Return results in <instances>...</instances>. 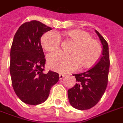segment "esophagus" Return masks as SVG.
Masks as SVG:
<instances>
[{
    "mask_svg": "<svg viewBox=\"0 0 123 123\" xmlns=\"http://www.w3.org/2000/svg\"><path fill=\"white\" fill-rule=\"evenodd\" d=\"M64 76H65L64 74H61L59 75V78H60V80H62V78H64Z\"/></svg>",
    "mask_w": 123,
    "mask_h": 123,
    "instance_id": "obj_1",
    "label": "esophagus"
}]
</instances>
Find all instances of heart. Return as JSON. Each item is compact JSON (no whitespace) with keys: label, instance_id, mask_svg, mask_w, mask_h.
<instances>
[{"label":"heart","instance_id":"b5f03b06","mask_svg":"<svg viewBox=\"0 0 123 123\" xmlns=\"http://www.w3.org/2000/svg\"><path fill=\"white\" fill-rule=\"evenodd\" d=\"M66 36L74 42L70 49V53L57 52L49 55L47 61L49 68L60 73H67L76 70L80 64L83 68H88L98 61L102 46L92 38L89 32L77 29L68 31ZM40 42L45 51L52 52L60 49L61 38L56 32L49 31L42 36Z\"/></svg>","mask_w":123,"mask_h":123}]
</instances>
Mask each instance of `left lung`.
<instances>
[{
  "mask_svg": "<svg viewBox=\"0 0 123 123\" xmlns=\"http://www.w3.org/2000/svg\"><path fill=\"white\" fill-rule=\"evenodd\" d=\"M103 45L102 56L93 67L83 73L74 74L77 83L68 90L71 105L80 110H89L98 103L105 92L108 82L110 55L108 42L95 31Z\"/></svg>",
  "mask_w": 123,
  "mask_h": 123,
  "instance_id": "obj_1",
  "label": "left lung"
}]
</instances>
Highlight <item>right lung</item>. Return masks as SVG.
<instances>
[{
  "label": "right lung",
  "instance_id": "add662e5",
  "mask_svg": "<svg viewBox=\"0 0 123 123\" xmlns=\"http://www.w3.org/2000/svg\"><path fill=\"white\" fill-rule=\"evenodd\" d=\"M51 28L33 20L21 25L15 34L10 51V72L15 94L23 102H44L59 80V74L43 73L45 59L40 39Z\"/></svg>",
  "mask_w": 123,
  "mask_h": 123
}]
</instances>
